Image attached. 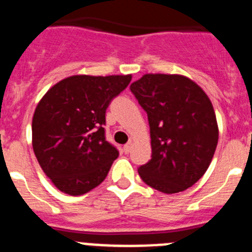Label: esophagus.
<instances>
[{
    "instance_id": "obj_1",
    "label": "esophagus",
    "mask_w": 252,
    "mask_h": 252,
    "mask_svg": "<svg viewBox=\"0 0 252 252\" xmlns=\"http://www.w3.org/2000/svg\"><path fill=\"white\" fill-rule=\"evenodd\" d=\"M132 147H133V142H128V143H126V144H124V147H123L124 152L129 153V152H130V151H132Z\"/></svg>"
}]
</instances>
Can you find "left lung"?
I'll return each mask as SVG.
<instances>
[{"instance_id": "left-lung-1", "label": "left lung", "mask_w": 252, "mask_h": 252, "mask_svg": "<svg viewBox=\"0 0 252 252\" xmlns=\"http://www.w3.org/2000/svg\"><path fill=\"white\" fill-rule=\"evenodd\" d=\"M147 113L152 158L138 168L148 187L175 194L192 187L218 143L213 105L202 87L181 74L147 73L130 85Z\"/></svg>"}]
</instances>
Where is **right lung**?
<instances>
[{"instance_id": "add662e5", "label": "right lung", "mask_w": 252, "mask_h": 252, "mask_svg": "<svg viewBox=\"0 0 252 252\" xmlns=\"http://www.w3.org/2000/svg\"><path fill=\"white\" fill-rule=\"evenodd\" d=\"M132 74H76L50 87L32 117V150L57 189L82 195L102 183L119 152L105 139V113Z\"/></svg>"}]
</instances>
